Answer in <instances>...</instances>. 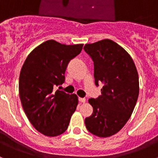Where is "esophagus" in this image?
Here are the masks:
<instances>
[{
	"label": "esophagus",
	"mask_w": 158,
	"mask_h": 158,
	"mask_svg": "<svg viewBox=\"0 0 158 158\" xmlns=\"http://www.w3.org/2000/svg\"><path fill=\"white\" fill-rule=\"evenodd\" d=\"M78 100H79V102H81V103H85V102L86 101L85 98H81V97H79V98H78Z\"/></svg>",
	"instance_id": "esophagus-1"
}]
</instances>
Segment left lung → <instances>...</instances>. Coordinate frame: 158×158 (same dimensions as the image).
I'll use <instances>...</instances> for the list:
<instances>
[{"instance_id":"left-lung-1","label":"left lung","mask_w":158,"mask_h":158,"mask_svg":"<svg viewBox=\"0 0 158 158\" xmlns=\"http://www.w3.org/2000/svg\"><path fill=\"white\" fill-rule=\"evenodd\" d=\"M84 50L94 62L96 85H104L101 95L89 100L93 112L85 123L90 133L107 138L120 131L131 116L139 97V74L130 54L112 40L85 44Z\"/></svg>"}]
</instances>
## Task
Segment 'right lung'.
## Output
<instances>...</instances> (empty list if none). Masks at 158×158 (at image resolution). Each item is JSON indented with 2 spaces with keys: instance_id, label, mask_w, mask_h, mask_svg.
<instances>
[{
  "instance_id": "1",
  "label": "right lung",
  "mask_w": 158,
  "mask_h": 158,
  "mask_svg": "<svg viewBox=\"0 0 158 158\" xmlns=\"http://www.w3.org/2000/svg\"><path fill=\"white\" fill-rule=\"evenodd\" d=\"M82 47L83 44L48 40L35 47L22 66L19 80L22 106L32 126L46 136L63 134L76 111L77 95L55 88L64 83L67 65Z\"/></svg>"
}]
</instances>
